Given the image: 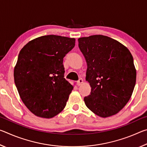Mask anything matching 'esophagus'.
Segmentation results:
<instances>
[{
	"instance_id": "obj_1",
	"label": "esophagus",
	"mask_w": 147,
	"mask_h": 147,
	"mask_svg": "<svg viewBox=\"0 0 147 147\" xmlns=\"http://www.w3.org/2000/svg\"><path fill=\"white\" fill-rule=\"evenodd\" d=\"M83 79L82 78H80L78 81H77V85L78 86H80L83 83Z\"/></svg>"
}]
</instances>
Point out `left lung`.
<instances>
[{
	"mask_svg": "<svg viewBox=\"0 0 147 147\" xmlns=\"http://www.w3.org/2000/svg\"><path fill=\"white\" fill-rule=\"evenodd\" d=\"M88 65L86 80L91 88L86 106L101 117L115 115L130 100L136 82L132 55L109 37L94 35L78 39Z\"/></svg>",
	"mask_w": 147,
	"mask_h": 147,
	"instance_id": "8db88e82",
	"label": "left lung"
}]
</instances>
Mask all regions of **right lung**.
<instances>
[{
	"instance_id": "add662e5",
	"label": "right lung",
	"mask_w": 147,
	"mask_h": 147,
	"mask_svg": "<svg viewBox=\"0 0 147 147\" xmlns=\"http://www.w3.org/2000/svg\"><path fill=\"white\" fill-rule=\"evenodd\" d=\"M75 39L56 35L39 37L20 51L14 81L23 103L35 115L52 118L66 106L73 87L65 79L63 58Z\"/></svg>"
}]
</instances>
